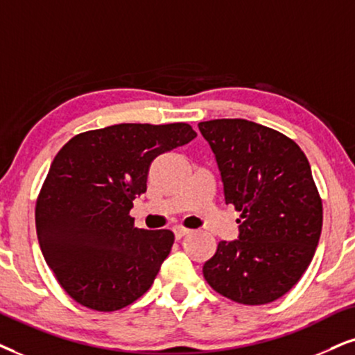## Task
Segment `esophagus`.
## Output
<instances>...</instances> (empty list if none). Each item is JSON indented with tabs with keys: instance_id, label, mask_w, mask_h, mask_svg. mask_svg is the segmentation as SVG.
Masks as SVG:
<instances>
[{
	"instance_id": "esophagus-1",
	"label": "esophagus",
	"mask_w": 355,
	"mask_h": 355,
	"mask_svg": "<svg viewBox=\"0 0 355 355\" xmlns=\"http://www.w3.org/2000/svg\"><path fill=\"white\" fill-rule=\"evenodd\" d=\"M173 232H175V237H177V239H182L183 236L190 234L191 230H188V227H183V226H175Z\"/></svg>"
}]
</instances>
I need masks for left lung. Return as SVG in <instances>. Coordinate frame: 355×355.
<instances>
[{
	"label": "left lung",
	"instance_id": "1",
	"mask_svg": "<svg viewBox=\"0 0 355 355\" xmlns=\"http://www.w3.org/2000/svg\"><path fill=\"white\" fill-rule=\"evenodd\" d=\"M239 211V239L221 241L203 266L208 285L241 304L284 297L306 272L320 242L322 201L311 167L293 139L248 119L198 124Z\"/></svg>",
	"mask_w": 355,
	"mask_h": 355
}]
</instances>
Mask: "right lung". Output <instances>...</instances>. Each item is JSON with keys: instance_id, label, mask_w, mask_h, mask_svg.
Wrapping results in <instances>:
<instances>
[{"instance_id": "obj_1", "label": "right lung", "mask_w": 355, "mask_h": 355, "mask_svg": "<svg viewBox=\"0 0 355 355\" xmlns=\"http://www.w3.org/2000/svg\"><path fill=\"white\" fill-rule=\"evenodd\" d=\"M195 137L187 123H124L77 134L58 150L35 203V230L71 300L118 311L150 288L175 236L137 230L129 211L147 190L152 160Z\"/></svg>"}]
</instances>
